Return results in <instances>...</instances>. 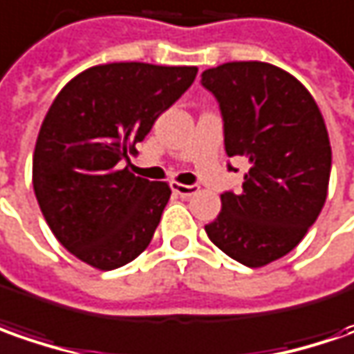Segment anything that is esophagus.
Wrapping results in <instances>:
<instances>
[{"mask_svg":"<svg viewBox=\"0 0 354 354\" xmlns=\"http://www.w3.org/2000/svg\"><path fill=\"white\" fill-rule=\"evenodd\" d=\"M170 186H172V192L182 196V198H192V196H196L200 192L198 186H188V184H180V182H172Z\"/></svg>","mask_w":354,"mask_h":354,"instance_id":"obj_1","label":"esophagus"}]
</instances>
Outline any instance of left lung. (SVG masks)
<instances>
[{
	"mask_svg": "<svg viewBox=\"0 0 354 354\" xmlns=\"http://www.w3.org/2000/svg\"><path fill=\"white\" fill-rule=\"evenodd\" d=\"M225 121V151L245 156L239 194H221V212L205 233L245 266L278 261L306 237L329 188L331 145L308 88L282 68L247 60L201 74Z\"/></svg>",
	"mask_w": 354,
	"mask_h": 354,
	"instance_id": "left-lung-1",
	"label": "left lung"
}]
</instances>
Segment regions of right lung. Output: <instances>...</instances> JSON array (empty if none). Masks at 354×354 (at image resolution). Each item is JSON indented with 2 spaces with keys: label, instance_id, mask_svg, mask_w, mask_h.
<instances>
[{
  "label": "right lung",
  "instance_id": "1",
  "mask_svg": "<svg viewBox=\"0 0 354 354\" xmlns=\"http://www.w3.org/2000/svg\"><path fill=\"white\" fill-rule=\"evenodd\" d=\"M196 74V66L111 62L80 72L55 97L32 153V188L76 259L113 270L149 247L172 192L123 165Z\"/></svg>",
  "mask_w": 354,
  "mask_h": 354
}]
</instances>
